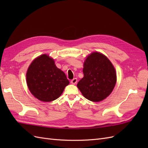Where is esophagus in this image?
I'll return each mask as SVG.
<instances>
[{
	"instance_id": "obj_1",
	"label": "esophagus",
	"mask_w": 148,
	"mask_h": 148,
	"mask_svg": "<svg viewBox=\"0 0 148 148\" xmlns=\"http://www.w3.org/2000/svg\"><path fill=\"white\" fill-rule=\"evenodd\" d=\"M77 78H73V79L71 80V83L73 84H77Z\"/></svg>"
}]
</instances>
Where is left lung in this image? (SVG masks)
Here are the masks:
<instances>
[{
    "mask_svg": "<svg viewBox=\"0 0 148 148\" xmlns=\"http://www.w3.org/2000/svg\"><path fill=\"white\" fill-rule=\"evenodd\" d=\"M84 77L77 84L87 99L99 102L108 96L117 82L115 70L110 61L99 52H93L85 60Z\"/></svg>",
    "mask_w": 148,
    "mask_h": 148,
    "instance_id": "8db88e82",
    "label": "left lung"
}]
</instances>
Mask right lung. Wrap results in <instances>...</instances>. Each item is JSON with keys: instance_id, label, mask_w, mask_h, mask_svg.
<instances>
[{"instance_id": "right-lung-1", "label": "right lung", "mask_w": 148, "mask_h": 148, "mask_svg": "<svg viewBox=\"0 0 148 148\" xmlns=\"http://www.w3.org/2000/svg\"><path fill=\"white\" fill-rule=\"evenodd\" d=\"M26 83L35 97L43 102H51L59 97L69 81L64 71L56 66L52 58L43 54L29 65Z\"/></svg>"}]
</instances>
